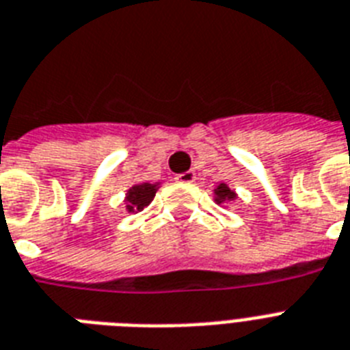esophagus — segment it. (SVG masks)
I'll return each mask as SVG.
<instances>
[{
    "mask_svg": "<svg viewBox=\"0 0 350 350\" xmlns=\"http://www.w3.org/2000/svg\"><path fill=\"white\" fill-rule=\"evenodd\" d=\"M196 180L194 170H189V172H183V174L176 176V181H180V183H192Z\"/></svg>",
    "mask_w": 350,
    "mask_h": 350,
    "instance_id": "34e87169",
    "label": "esophagus"
}]
</instances>
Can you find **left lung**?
<instances>
[{
  "label": "left lung",
  "instance_id": "1",
  "mask_svg": "<svg viewBox=\"0 0 350 350\" xmlns=\"http://www.w3.org/2000/svg\"><path fill=\"white\" fill-rule=\"evenodd\" d=\"M237 200V194H235V190H232L226 183H219L215 185L214 189V201L219 206H224V204L232 203V201Z\"/></svg>",
  "mask_w": 350,
  "mask_h": 350
}]
</instances>
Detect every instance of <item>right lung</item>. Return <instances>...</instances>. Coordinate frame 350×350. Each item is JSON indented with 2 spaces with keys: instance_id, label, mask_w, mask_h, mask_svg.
Segmentation results:
<instances>
[{
  "instance_id": "add662e5",
  "label": "right lung",
  "mask_w": 350,
  "mask_h": 350,
  "mask_svg": "<svg viewBox=\"0 0 350 350\" xmlns=\"http://www.w3.org/2000/svg\"><path fill=\"white\" fill-rule=\"evenodd\" d=\"M158 189H160V183H136L129 187L126 192V200H124L127 212L138 214L146 206H149Z\"/></svg>"
}]
</instances>
